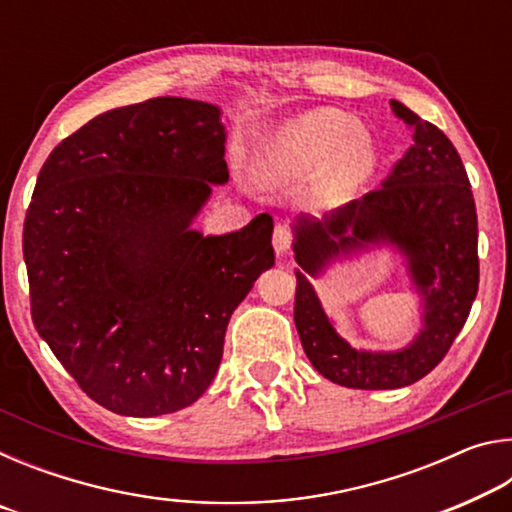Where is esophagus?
I'll use <instances>...</instances> for the list:
<instances>
[{
	"mask_svg": "<svg viewBox=\"0 0 512 512\" xmlns=\"http://www.w3.org/2000/svg\"><path fill=\"white\" fill-rule=\"evenodd\" d=\"M291 244H293V232H291L289 225H275V230H273V248H275V253L277 255L287 253V250L291 248Z\"/></svg>",
	"mask_w": 512,
	"mask_h": 512,
	"instance_id": "esophagus-1",
	"label": "esophagus"
}]
</instances>
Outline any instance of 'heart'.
Instances as JSON below:
<instances>
[{
  "label": "heart",
  "instance_id": "obj_1",
  "mask_svg": "<svg viewBox=\"0 0 512 512\" xmlns=\"http://www.w3.org/2000/svg\"><path fill=\"white\" fill-rule=\"evenodd\" d=\"M377 164L375 144L359 133L352 117L336 110H316L293 121L266 153L264 171L273 178H296L327 169L332 192H350Z\"/></svg>",
  "mask_w": 512,
  "mask_h": 512
}]
</instances>
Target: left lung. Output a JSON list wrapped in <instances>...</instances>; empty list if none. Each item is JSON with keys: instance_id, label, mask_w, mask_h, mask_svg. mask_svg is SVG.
I'll use <instances>...</instances> for the list:
<instances>
[{"instance_id": "obj_1", "label": "left lung", "mask_w": 512, "mask_h": 512, "mask_svg": "<svg viewBox=\"0 0 512 512\" xmlns=\"http://www.w3.org/2000/svg\"><path fill=\"white\" fill-rule=\"evenodd\" d=\"M413 144L379 189L323 219L298 216L293 225L296 307L293 320L305 354L320 375L361 391L415 384L445 359L479 291V230L461 155L438 126L391 101ZM370 245H393L410 262L423 296V329L397 353L354 351L335 332L308 282L336 256Z\"/></svg>"}]
</instances>
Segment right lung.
Here are the masks:
<instances>
[{
	"label": "right lung",
	"instance_id": "1",
	"mask_svg": "<svg viewBox=\"0 0 512 512\" xmlns=\"http://www.w3.org/2000/svg\"><path fill=\"white\" fill-rule=\"evenodd\" d=\"M221 110L158 97L115 108L42 164L24 219L31 318L103 409H185L219 370L232 311L275 264L273 216L203 237L189 225L228 183Z\"/></svg>",
	"mask_w": 512,
	"mask_h": 512
}]
</instances>
